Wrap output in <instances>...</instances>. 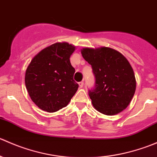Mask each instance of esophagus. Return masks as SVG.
Instances as JSON below:
<instances>
[{
    "instance_id": "1",
    "label": "esophagus",
    "mask_w": 157,
    "mask_h": 157,
    "mask_svg": "<svg viewBox=\"0 0 157 157\" xmlns=\"http://www.w3.org/2000/svg\"><path fill=\"white\" fill-rule=\"evenodd\" d=\"M78 84H79V86H80V88H82V87H83V81L79 82Z\"/></svg>"
}]
</instances>
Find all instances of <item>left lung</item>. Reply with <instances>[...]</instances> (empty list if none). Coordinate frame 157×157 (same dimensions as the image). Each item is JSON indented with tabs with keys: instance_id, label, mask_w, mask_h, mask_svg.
I'll use <instances>...</instances> for the list:
<instances>
[{
	"instance_id": "1",
	"label": "left lung",
	"mask_w": 157,
	"mask_h": 157,
	"mask_svg": "<svg viewBox=\"0 0 157 157\" xmlns=\"http://www.w3.org/2000/svg\"><path fill=\"white\" fill-rule=\"evenodd\" d=\"M91 65L95 86L89 90L94 108L107 115L118 114L127 108L136 90L134 71L128 61L116 50L102 47L81 50Z\"/></svg>"
}]
</instances>
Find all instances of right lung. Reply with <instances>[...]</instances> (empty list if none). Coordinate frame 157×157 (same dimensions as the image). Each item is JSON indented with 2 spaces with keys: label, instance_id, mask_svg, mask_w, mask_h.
<instances>
[{
  "label": "right lung",
  "instance_id": "add662e5",
  "mask_svg": "<svg viewBox=\"0 0 157 157\" xmlns=\"http://www.w3.org/2000/svg\"><path fill=\"white\" fill-rule=\"evenodd\" d=\"M75 47L57 42L41 51L28 66L25 83L33 102L43 111L55 112L67 106L78 89L70 57Z\"/></svg>",
  "mask_w": 157,
  "mask_h": 157
}]
</instances>
